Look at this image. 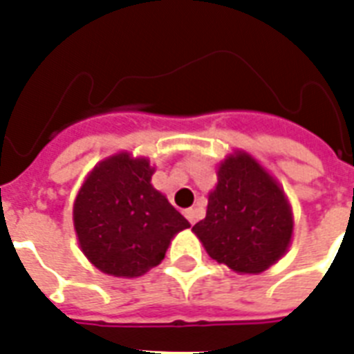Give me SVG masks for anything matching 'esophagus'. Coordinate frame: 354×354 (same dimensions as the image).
<instances>
[{
	"mask_svg": "<svg viewBox=\"0 0 354 354\" xmlns=\"http://www.w3.org/2000/svg\"><path fill=\"white\" fill-rule=\"evenodd\" d=\"M185 216H187V221L191 222V224H196L200 218V213L198 209H185Z\"/></svg>",
	"mask_w": 354,
	"mask_h": 354,
	"instance_id": "obj_1",
	"label": "esophagus"
}]
</instances>
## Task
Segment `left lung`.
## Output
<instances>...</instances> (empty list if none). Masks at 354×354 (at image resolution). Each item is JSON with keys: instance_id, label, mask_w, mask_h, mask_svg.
Segmentation results:
<instances>
[{"instance_id": "1", "label": "left lung", "mask_w": 354, "mask_h": 354, "mask_svg": "<svg viewBox=\"0 0 354 354\" xmlns=\"http://www.w3.org/2000/svg\"><path fill=\"white\" fill-rule=\"evenodd\" d=\"M292 227L285 193L252 156L242 152L218 167L207 215L193 232L211 259L241 274H261L285 255Z\"/></svg>"}]
</instances>
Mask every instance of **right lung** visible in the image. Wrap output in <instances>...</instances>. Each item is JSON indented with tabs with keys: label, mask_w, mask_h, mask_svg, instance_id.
Here are the masks:
<instances>
[{
	"label": "right lung",
	"mask_w": 354,
	"mask_h": 354,
	"mask_svg": "<svg viewBox=\"0 0 354 354\" xmlns=\"http://www.w3.org/2000/svg\"><path fill=\"white\" fill-rule=\"evenodd\" d=\"M145 158L112 156L86 178L73 207L82 252L97 268L115 277H138L160 264L171 239L189 227L150 178Z\"/></svg>",
	"instance_id": "add662e5"
}]
</instances>
